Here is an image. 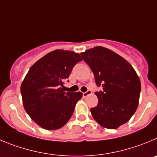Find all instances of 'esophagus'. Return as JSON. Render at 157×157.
<instances>
[{"label":"esophagus","instance_id":"34e87169","mask_svg":"<svg viewBox=\"0 0 157 157\" xmlns=\"http://www.w3.org/2000/svg\"><path fill=\"white\" fill-rule=\"evenodd\" d=\"M91 94H92L91 90H87V91H86V92H83V97H84V98H85V97L88 96V95Z\"/></svg>","mask_w":157,"mask_h":157}]
</instances>
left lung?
I'll use <instances>...</instances> for the list:
<instances>
[{"label": "left lung", "instance_id": "8db88e82", "mask_svg": "<svg viewBox=\"0 0 157 157\" xmlns=\"http://www.w3.org/2000/svg\"><path fill=\"white\" fill-rule=\"evenodd\" d=\"M94 75L98 104L90 108L95 121L102 127L117 128L126 123L136 112L141 83L131 64L107 48L96 46L80 53Z\"/></svg>", "mask_w": 157, "mask_h": 157}]
</instances>
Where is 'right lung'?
Masks as SVG:
<instances>
[{"label":"right lung","instance_id":"obj_1","mask_svg":"<svg viewBox=\"0 0 157 157\" xmlns=\"http://www.w3.org/2000/svg\"><path fill=\"white\" fill-rule=\"evenodd\" d=\"M82 60L78 53L56 49L29 69L21 85L23 105L35 122L47 130L60 128L70 120L81 92L63 91L74 66Z\"/></svg>","mask_w":157,"mask_h":157}]
</instances>
